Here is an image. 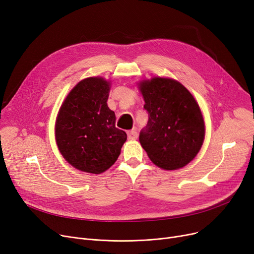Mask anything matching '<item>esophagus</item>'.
<instances>
[{
    "label": "esophagus",
    "mask_w": 254,
    "mask_h": 254,
    "mask_svg": "<svg viewBox=\"0 0 254 254\" xmlns=\"http://www.w3.org/2000/svg\"><path fill=\"white\" fill-rule=\"evenodd\" d=\"M127 139L128 140H135V139H137V137H138V134H137V131L135 130V129H131V130H128L127 132Z\"/></svg>",
    "instance_id": "34e87169"
}]
</instances>
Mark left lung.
Here are the masks:
<instances>
[{
  "mask_svg": "<svg viewBox=\"0 0 254 254\" xmlns=\"http://www.w3.org/2000/svg\"><path fill=\"white\" fill-rule=\"evenodd\" d=\"M148 123L139 140L157 167L176 170L191 162L201 149L205 125L191 93L168 78H152L140 83Z\"/></svg>",
  "mask_w": 254,
  "mask_h": 254,
  "instance_id": "8db88e82",
  "label": "left lung"
}]
</instances>
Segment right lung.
<instances>
[{
  "mask_svg": "<svg viewBox=\"0 0 254 254\" xmlns=\"http://www.w3.org/2000/svg\"><path fill=\"white\" fill-rule=\"evenodd\" d=\"M109 82L99 77L80 81L65 98L56 124L58 147L74 168L100 174L118 158L127 134L115 127L109 109Z\"/></svg>",
  "mask_w": 254,
  "mask_h": 254,
  "instance_id": "1",
  "label": "right lung"
}]
</instances>
